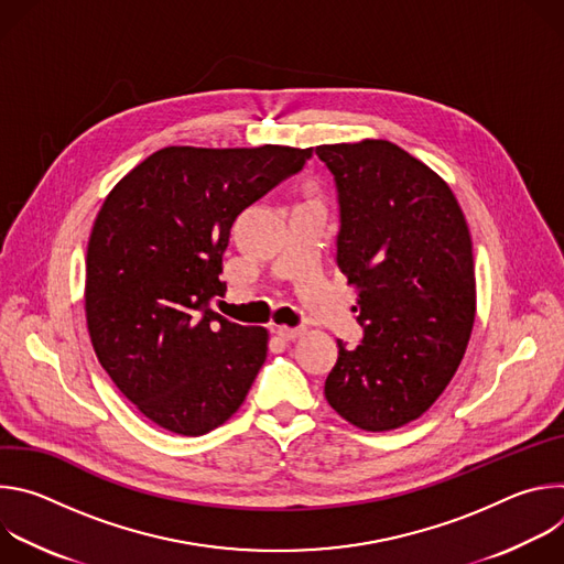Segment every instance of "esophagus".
Instances as JSON below:
<instances>
[{
    "label": "esophagus",
    "instance_id": "34e87169",
    "mask_svg": "<svg viewBox=\"0 0 564 564\" xmlns=\"http://www.w3.org/2000/svg\"><path fill=\"white\" fill-rule=\"evenodd\" d=\"M276 333H279V337H283L285 341H294V339H299V337L303 335V328H290V326H281Z\"/></svg>",
    "mask_w": 564,
    "mask_h": 564
}]
</instances>
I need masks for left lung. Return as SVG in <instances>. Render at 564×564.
Masks as SVG:
<instances>
[{
    "label": "left lung",
    "instance_id": "obj_1",
    "mask_svg": "<svg viewBox=\"0 0 564 564\" xmlns=\"http://www.w3.org/2000/svg\"><path fill=\"white\" fill-rule=\"evenodd\" d=\"M335 176L337 263L364 339L341 341L328 404L361 431L422 417L453 379L475 321L473 243L442 176L388 140L318 144Z\"/></svg>",
    "mask_w": 564,
    "mask_h": 564
}]
</instances>
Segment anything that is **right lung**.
Masks as SVG:
<instances>
[{
  "label": "right lung",
  "mask_w": 564,
  "mask_h": 564,
  "mask_svg": "<svg viewBox=\"0 0 564 564\" xmlns=\"http://www.w3.org/2000/svg\"><path fill=\"white\" fill-rule=\"evenodd\" d=\"M312 147H165L105 198L85 310L100 366L155 426L205 435L243 404L268 330L212 310L236 216L303 170Z\"/></svg>",
  "instance_id": "obj_1"
}]
</instances>
